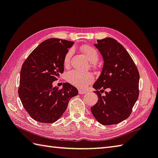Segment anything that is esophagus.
Listing matches in <instances>:
<instances>
[{
    "label": "esophagus",
    "instance_id": "obj_1",
    "mask_svg": "<svg viewBox=\"0 0 158 158\" xmlns=\"http://www.w3.org/2000/svg\"><path fill=\"white\" fill-rule=\"evenodd\" d=\"M86 93H87V92L84 90H79V93L81 94H84Z\"/></svg>",
    "mask_w": 158,
    "mask_h": 158
}]
</instances>
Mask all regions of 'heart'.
Segmentation results:
<instances>
[{
    "mask_svg": "<svg viewBox=\"0 0 158 158\" xmlns=\"http://www.w3.org/2000/svg\"><path fill=\"white\" fill-rule=\"evenodd\" d=\"M81 50L91 64H95L99 59V54L94 48L89 45H83ZM73 50H69L65 53L64 59V65L68 67L70 65ZM66 80L70 84L77 88H83L86 87L89 84L94 81V76L91 73H81L77 70H71L67 74Z\"/></svg>",
    "mask_w": 158,
    "mask_h": 158,
    "instance_id": "obj_1",
    "label": "heart"
}]
</instances>
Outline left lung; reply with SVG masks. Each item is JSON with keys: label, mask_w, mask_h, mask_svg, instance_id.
<instances>
[{"label": "left lung", "mask_w": 158, "mask_h": 158, "mask_svg": "<svg viewBox=\"0 0 158 158\" xmlns=\"http://www.w3.org/2000/svg\"><path fill=\"white\" fill-rule=\"evenodd\" d=\"M97 42L94 45L102 54L104 65L93 85L99 99L91 107V113L101 124H117L130 116L138 99L139 74L130 54L115 39Z\"/></svg>", "instance_id": "obj_1"}]
</instances>
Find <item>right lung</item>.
Wrapping results in <instances>:
<instances>
[{"label":"right lung","instance_id":"right-lung-1","mask_svg":"<svg viewBox=\"0 0 158 158\" xmlns=\"http://www.w3.org/2000/svg\"><path fill=\"white\" fill-rule=\"evenodd\" d=\"M73 41L52 38L40 44L22 65L19 96L31 118L41 123H54L66 110L69 100L78 90L64 83L61 89L53 87L64 70L65 53Z\"/></svg>","mask_w":158,"mask_h":158}]
</instances>
